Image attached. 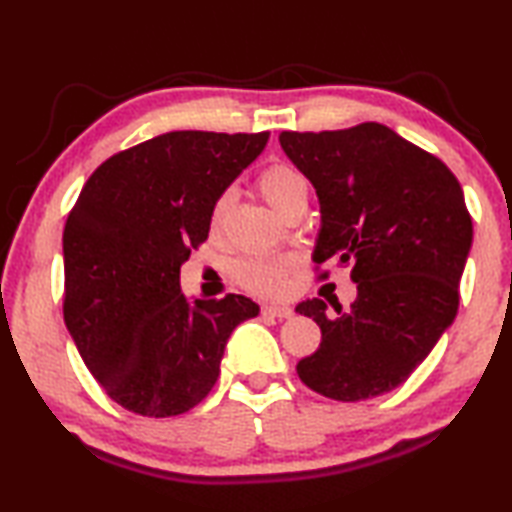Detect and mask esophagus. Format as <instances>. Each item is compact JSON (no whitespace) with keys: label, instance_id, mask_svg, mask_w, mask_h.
<instances>
[{"label":"esophagus","instance_id":"esophagus-1","mask_svg":"<svg viewBox=\"0 0 512 512\" xmlns=\"http://www.w3.org/2000/svg\"><path fill=\"white\" fill-rule=\"evenodd\" d=\"M262 314L264 316H271V318H291L293 316V309L291 307H277V305H266L262 307Z\"/></svg>","mask_w":512,"mask_h":512}]
</instances>
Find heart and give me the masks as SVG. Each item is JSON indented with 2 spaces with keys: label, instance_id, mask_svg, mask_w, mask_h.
Instances as JSON below:
<instances>
[{
  "label": "heart",
  "instance_id": "1",
  "mask_svg": "<svg viewBox=\"0 0 512 512\" xmlns=\"http://www.w3.org/2000/svg\"><path fill=\"white\" fill-rule=\"evenodd\" d=\"M259 192L264 194L266 201L271 203L277 212L284 214L298 198L307 196V183L296 169L289 167V164H271V167H266L262 171V176H259ZM232 205H235V192H232V189H225L212 205V230L221 228L225 219H228ZM291 268V257L257 255L239 259L235 268H232V275H235V280L241 287L255 293V296L277 298L287 291V275Z\"/></svg>",
  "mask_w": 512,
  "mask_h": 512
}]
</instances>
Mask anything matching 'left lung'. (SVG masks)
Returning a JSON list of instances; mask_svg holds the SVG:
<instances>
[{"label":"left lung","instance_id":"left-lung-1","mask_svg":"<svg viewBox=\"0 0 512 512\" xmlns=\"http://www.w3.org/2000/svg\"><path fill=\"white\" fill-rule=\"evenodd\" d=\"M280 146L316 189L320 228L311 259L352 262L348 311L305 300L323 341L298 377L329 400L393 391L429 357L458 311L472 248L463 189L443 162L377 121L323 133H280Z\"/></svg>","mask_w":512,"mask_h":512}]
</instances>
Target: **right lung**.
Returning <instances> with one entry per match:
<instances>
[{"instance_id": "add662e5", "label": "right lung", "mask_w": 512, "mask_h": 512, "mask_svg": "<svg viewBox=\"0 0 512 512\" xmlns=\"http://www.w3.org/2000/svg\"><path fill=\"white\" fill-rule=\"evenodd\" d=\"M268 133L173 131L92 173L63 232L65 325L85 366L124 409L169 418L205 400L225 343L259 305L187 298L180 266Z\"/></svg>"}]
</instances>
